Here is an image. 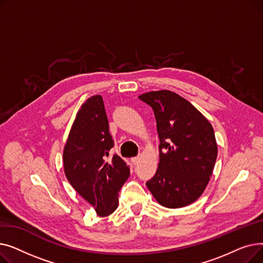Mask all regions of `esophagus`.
Listing matches in <instances>:
<instances>
[{
	"label": "esophagus",
	"mask_w": 263,
	"mask_h": 263,
	"mask_svg": "<svg viewBox=\"0 0 263 263\" xmlns=\"http://www.w3.org/2000/svg\"><path fill=\"white\" fill-rule=\"evenodd\" d=\"M131 161H132V163H133L134 165H137V164H139V162H140V158H139V157L132 158V159H131Z\"/></svg>",
	"instance_id": "34e87169"
}]
</instances>
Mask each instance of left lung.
Returning a JSON list of instances; mask_svg holds the SVG:
<instances>
[{
	"mask_svg": "<svg viewBox=\"0 0 263 263\" xmlns=\"http://www.w3.org/2000/svg\"><path fill=\"white\" fill-rule=\"evenodd\" d=\"M139 98L153 107L160 139L158 170L146 185L163 206L189 205L201 196L213 173L217 144L211 123L174 91H148Z\"/></svg>",
	"mask_w": 263,
	"mask_h": 263,
	"instance_id": "8db88e82",
	"label": "left lung"
}]
</instances>
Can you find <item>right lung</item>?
Instances as JSON below:
<instances>
[{
	"label": "right lung",
	"mask_w": 263,
	"mask_h": 263,
	"mask_svg": "<svg viewBox=\"0 0 263 263\" xmlns=\"http://www.w3.org/2000/svg\"><path fill=\"white\" fill-rule=\"evenodd\" d=\"M114 146L100 95L88 98L80 107L64 147V172L69 183L95 206L99 216L112 214L118 194L130 176L129 166L108 151Z\"/></svg>",
	"instance_id": "obj_1"
}]
</instances>
